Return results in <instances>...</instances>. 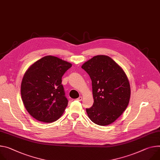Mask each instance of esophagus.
<instances>
[{
  "mask_svg": "<svg viewBox=\"0 0 160 160\" xmlns=\"http://www.w3.org/2000/svg\"><path fill=\"white\" fill-rule=\"evenodd\" d=\"M77 99L78 101H82V96H80V97L78 98Z\"/></svg>",
  "mask_w": 160,
  "mask_h": 160,
  "instance_id": "1",
  "label": "esophagus"
}]
</instances>
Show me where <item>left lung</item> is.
I'll use <instances>...</instances> for the list:
<instances>
[{"label": "left lung", "instance_id": "left-lung-1", "mask_svg": "<svg viewBox=\"0 0 160 160\" xmlns=\"http://www.w3.org/2000/svg\"><path fill=\"white\" fill-rule=\"evenodd\" d=\"M82 68L92 80L94 103L86 108L88 117L99 126L112 123L129 101L130 85L126 73L110 57L103 55L93 57Z\"/></svg>", "mask_w": 160, "mask_h": 160}]
</instances>
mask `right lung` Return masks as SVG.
<instances>
[{
  "label": "right lung",
  "instance_id": "add662e5",
  "mask_svg": "<svg viewBox=\"0 0 160 160\" xmlns=\"http://www.w3.org/2000/svg\"><path fill=\"white\" fill-rule=\"evenodd\" d=\"M72 66L54 56H45L27 69L21 84V95L27 112L44 122L57 121L68 106L62 77Z\"/></svg>",
  "mask_w": 160,
  "mask_h": 160
}]
</instances>
